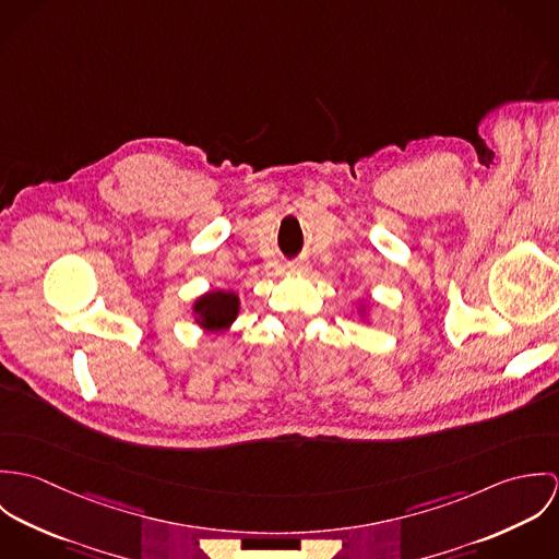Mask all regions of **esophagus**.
<instances>
[{
	"label": "esophagus",
	"mask_w": 559,
	"mask_h": 559,
	"mask_svg": "<svg viewBox=\"0 0 559 559\" xmlns=\"http://www.w3.org/2000/svg\"><path fill=\"white\" fill-rule=\"evenodd\" d=\"M290 271H293L295 275H306V273H310V264H308V262H293V264H290Z\"/></svg>",
	"instance_id": "obj_1"
}]
</instances>
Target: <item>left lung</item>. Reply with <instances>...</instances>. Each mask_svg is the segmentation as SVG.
<instances>
[{
	"label": "left lung",
	"mask_w": 559,
	"mask_h": 559,
	"mask_svg": "<svg viewBox=\"0 0 559 559\" xmlns=\"http://www.w3.org/2000/svg\"><path fill=\"white\" fill-rule=\"evenodd\" d=\"M357 312H359V319L364 320V322H372V317H370V301H366V299H359L357 301Z\"/></svg>",
	"instance_id": "left-lung-1"
}]
</instances>
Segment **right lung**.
Instances as JSON below:
<instances>
[{"instance_id": "obj_1", "label": "right lung", "mask_w": 559, "mask_h": 559, "mask_svg": "<svg viewBox=\"0 0 559 559\" xmlns=\"http://www.w3.org/2000/svg\"><path fill=\"white\" fill-rule=\"evenodd\" d=\"M239 312L240 299L235 290H209L200 295L191 306L195 324L202 326L206 333L228 331Z\"/></svg>"}]
</instances>
